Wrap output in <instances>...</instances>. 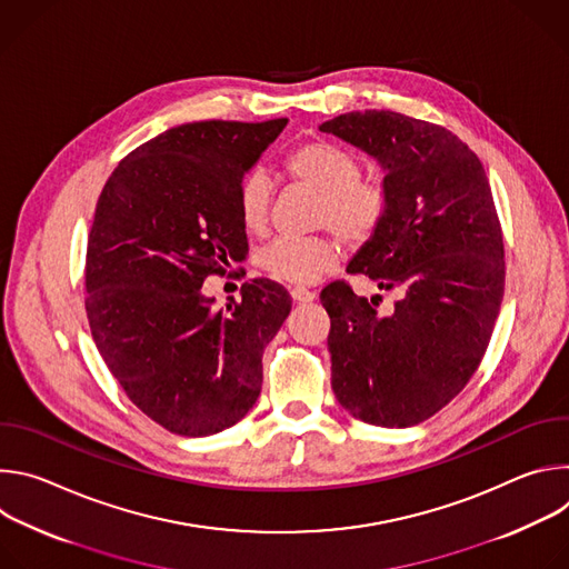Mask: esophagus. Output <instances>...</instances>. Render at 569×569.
Returning a JSON list of instances; mask_svg holds the SVG:
<instances>
[{
  "label": "esophagus",
  "instance_id": "obj_1",
  "mask_svg": "<svg viewBox=\"0 0 569 569\" xmlns=\"http://www.w3.org/2000/svg\"><path fill=\"white\" fill-rule=\"evenodd\" d=\"M290 297L297 301V303H310L315 299V292L308 290V288H290Z\"/></svg>",
  "mask_w": 569,
  "mask_h": 569
}]
</instances>
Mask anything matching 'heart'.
Masks as SVG:
<instances>
[{"label":"heart","instance_id":"obj_1","mask_svg":"<svg viewBox=\"0 0 569 569\" xmlns=\"http://www.w3.org/2000/svg\"><path fill=\"white\" fill-rule=\"evenodd\" d=\"M286 173L319 193L317 224L331 227L349 246H362L385 220L387 196L378 184L360 182L358 159L329 143L310 141L286 157ZM270 178L254 169L238 184L240 220L250 231H261L270 213ZM340 261L336 238H274L259 252L257 263L283 283H312Z\"/></svg>","mask_w":569,"mask_h":569}]
</instances>
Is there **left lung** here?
Masks as SVG:
<instances>
[{
  "mask_svg": "<svg viewBox=\"0 0 569 569\" xmlns=\"http://www.w3.org/2000/svg\"><path fill=\"white\" fill-rule=\"evenodd\" d=\"M321 132L367 152L382 171L387 213L349 274L396 290H321L331 317V387L356 419L410 428L448 405L489 347L505 295V242L477 154L450 130L389 110L340 114Z\"/></svg>",
  "mask_w": 569,
  "mask_h": 569,
  "instance_id": "8db88e82",
  "label": "left lung"
}]
</instances>
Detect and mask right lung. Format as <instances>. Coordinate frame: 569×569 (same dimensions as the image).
<instances>
[{
    "label": "right lung",
    "instance_id": "1",
    "mask_svg": "<svg viewBox=\"0 0 569 569\" xmlns=\"http://www.w3.org/2000/svg\"><path fill=\"white\" fill-rule=\"evenodd\" d=\"M288 119L196 121L141 143L106 182L88 240L92 338L128 398L161 428L209 437L261 393L263 349L292 299L246 281L216 308L209 274L248 254L238 184Z\"/></svg>",
    "mask_w": 569,
    "mask_h": 569
}]
</instances>
